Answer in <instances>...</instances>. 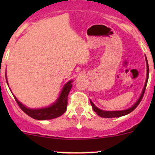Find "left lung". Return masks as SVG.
I'll return each instance as SVG.
<instances>
[{"label": "left lung", "instance_id": "obj_1", "mask_svg": "<svg viewBox=\"0 0 155 155\" xmlns=\"http://www.w3.org/2000/svg\"><path fill=\"white\" fill-rule=\"evenodd\" d=\"M146 64H147V78H146V82H145V87L144 88H143V93H142L140 97L139 98L137 102L132 107L129 108V109H126V110H122V111H104L98 109L97 107H95L94 104L90 101L91 104V107L93 108L94 111V112H96L99 116L103 117V118H118V117H121V116H123V115H127V114L130 113L131 112H133L136 108L138 107L140 103L141 102L142 99H143V95H144L145 88H146L147 82H148V73H149V68H148V61H147V59H146Z\"/></svg>", "mask_w": 155, "mask_h": 155}]
</instances>
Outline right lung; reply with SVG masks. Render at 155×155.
<instances>
[{
  "label": "right lung",
  "mask_w": 155,
  "mask_h": 155,
  "mask_svg": "<svg viewBox=\"0 0 155 155\" xmlns=\"http://www.w3.org/2000/svg\"><path fill=\"white\" fill-rule=\"evenodd\" d=\"M7 79V78H6ZM73 81L68 82L64 87H63L61 93L60 97L58 100L54 103L53 105L50 107L43 108V109H31L25 107L23 104H21L19 101L17 100V98L14 96L15 101L18 107L21 108V110L29 115L31 118L37 120H48L52 119V118H58L63 115L67 110V106H68V96L70 93V91L71 89ZM8 85V83H7Z\"/></svg>",
  "instance_id": "right-lung-1"
}]
</instances>
